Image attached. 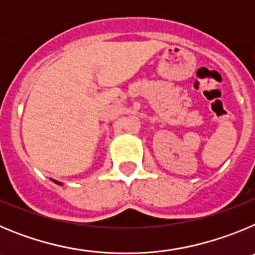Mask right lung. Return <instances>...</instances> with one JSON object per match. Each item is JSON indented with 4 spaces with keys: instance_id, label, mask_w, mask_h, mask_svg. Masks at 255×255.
<instances>
[{
    "instance_id": "add662e5",
    "label": "right lung",
    "mask_w": 255,
    "mask_h": 255,
    "mask_svg": "<svg viewBox=\"0 0 255 255\" xmlns=\"http://www.w3.org/2000/svg\"><path fill=\"white\" fill-rule=\"evenodd\" d=\"M55 182H57V181H55ZM57 184H58V185H61V182H57Z\"/></svg>"
}]
</instances>
